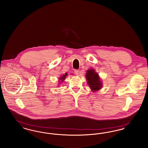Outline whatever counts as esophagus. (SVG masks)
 Listing matches in <instances>:
<instances>
[{"instance_id": "obj_1", "label": "esophagus", "mask_w": 148, "mask_h": 148, "mask_svg": "<svg viewBox=\"0 0 148 148\" xmlns=\"http://www.w3.org/2000/svg\"><path fill=\"white\" fill-rule=\"evenodd\" d=\"M74 73L76 75H79L80 74V71L79 70H75Z\"/></svg>"}]
</instances>
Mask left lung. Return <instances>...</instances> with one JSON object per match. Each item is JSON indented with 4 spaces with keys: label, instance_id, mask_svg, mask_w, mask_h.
<instances>
[{
    "label": "left lung",
    "instance_id": "left-lung-1",
    "mask_svg": "<svg viewBox=\"0 0 148 148\" xmlns=\"http://www.w3.org/2000/svg\"><path fill=\"white\" fill-rule=\"evenodd\" d=\"M88 84L90 86L92 91H97L101 89V83L99 75L93 69H89L86 73Z\"/></svg>",
    "mask_w": 148,
    "mask_h": 148
}]
</instances>
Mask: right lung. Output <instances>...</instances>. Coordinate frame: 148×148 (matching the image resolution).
Masks as SVG:
<instances>
[{
    "instance_id": "obj_1",
    "label": "right lung",
    "mask_w": 148,
    "mask_h": 148,
    "mask_svg": "<svg viewBox=\"0 0 148 148\" xmlns=\"http://www.w3.org/2000/svg\"><path fill=\"white\" fill-rule=\"evenodd\" d=\"M66 75H67V73H65V75H63L62 77H59V78H60L59 79H60V80H61V81H62V82H63L64 80H65V78Z\"/></svg>"
}]
</instances>
